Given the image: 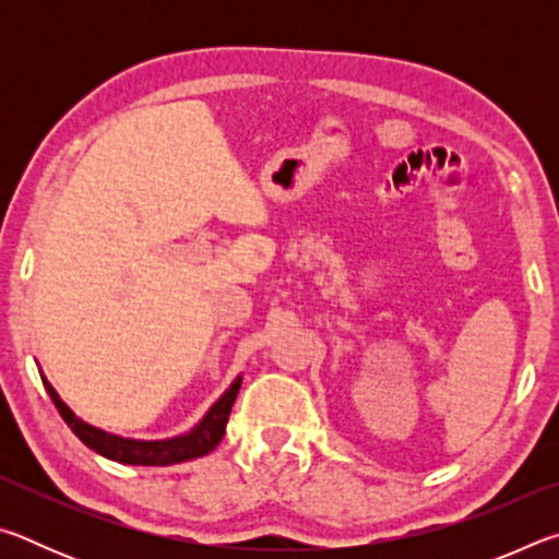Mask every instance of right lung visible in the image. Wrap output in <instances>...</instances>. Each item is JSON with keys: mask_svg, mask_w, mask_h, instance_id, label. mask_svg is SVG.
I'll list each match as a JSON object with an SVG mask.
<instances>
[{"mask_svg": "<svg viewBox=\"0 0 559 559\" xmlns=\"http://www.w3.org/2000/svg\"><path fill=\"white\" fill-rule=\"evenodd\" d=\"M41 382L46 386V392H49L53 406L63 416V421L69 424L71 431L86 443L88 449H93L110 461L128 463V466H173V463L206 456V453L214 451L216 443L222 441L226 431V421H229V414H231V406L236 402V394H239L241 377H236L229 390H226L219 400L212 404V409L202 416V421L197 424L192 431L182 433V437L159 439V441L126 439V437H118V433L93 427V424L83 421L81 416H75L69 406H66V402L61 400L59 392L53 390L46 377H41Z\"/></svg>", "mask_w": 559, "mask_h": 559, "instance_id": "1", "label": "right lung"}]
</instances>
